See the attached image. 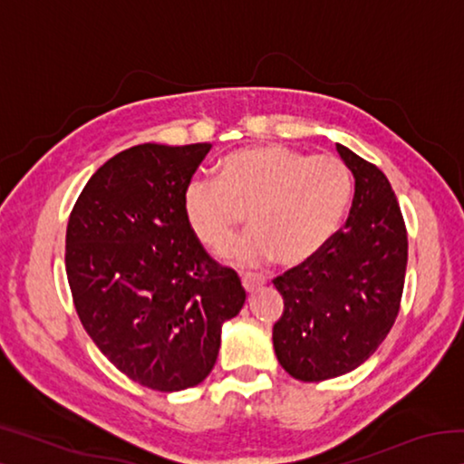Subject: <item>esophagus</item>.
Listing matches in <instances>:
<instances>
[{
    "instance_id": "1",
    "label": "esophagus",
    "mask_w": 464,
    "mask_h": 464,
    "mask_svg": "<svg viewBox=\"0 0 464 464\" xmlns=\"http://www.w3.org/2000/svg\"><path fill=\"white\" fill-rule=\"evenodd\" d=\"M241 285L243 288L247 290V293H254L256 288H260L264 285V278L262 276H251V274H246V276L241 278Z\"/></svg>"
}]
</instances>
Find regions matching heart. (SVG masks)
<instances>
[{
  "instance_id": "1",
  "label": "heart",
  "mask_w": 464,
  "mask_h": 464,
  "mask_svg": "<svg viewBox=\"0 0 464 464\" xmlns=\"http://www.w3.org/2000/svg\"><path fill=\"white\" fill-rule=\"evenodd\" d=\"M354 178L335 155H309L286 145L249 147L227 157L221 176H196L184 190V215L204 247L223 254L241 227L243 264L276 257L282 266L309 262L348 217Z\"/></svg>"
}]
</instances>
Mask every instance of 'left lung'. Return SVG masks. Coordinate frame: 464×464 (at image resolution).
<instances>
[{
    "label": "left lung",
    "instance_id": "8db88e82",
    "mask_svg": "<svg viewBox=\"0 0 464 464\" xmlns=\"http://www.w3.org/2000/svg\"><path fill=\"white\" fill-rule=\"evenodd\" d=\"M335 147L356 182L348 221L315 257L274 278L285 298L274 352L304 382L335 379L371 358L395 324L405 285L407 231L387 176Z\"/></svg>",
    "mask_w": 464,
    "mask_h": 464
}]
</instances>
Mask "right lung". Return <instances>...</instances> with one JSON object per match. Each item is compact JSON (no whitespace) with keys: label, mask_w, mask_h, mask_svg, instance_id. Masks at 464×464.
I'll list each match as a JSON object with an SVG mask.
<instances>
[{"label":"right lung","mask_w":464,"mask_h":464,"mask_svg":"<svg viewBox=\"0 0 464 464\" xmlns=\"http://www.w3.org/2000/svg\"><path fill=\"white\" fill-rule=\"evenodd\" d=\"M210 143H145L108 160L69 215L65 268L75 311L102 354L143 387L207 379L221 327L246 303L184 215V190Z\"/></svg>","instance_id":"right-lung-1"}]
</instances>
